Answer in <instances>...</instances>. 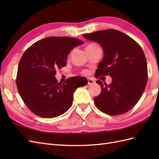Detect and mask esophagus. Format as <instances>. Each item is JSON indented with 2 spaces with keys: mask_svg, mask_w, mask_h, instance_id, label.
<instances>
[{
  "mask_svg": "<svg viewBox=\"0 0 159 159\" xmlns=\"http://www.w3.org/2000/svg\"><path fill=\"white\" fill-rule=\"evenodd\" d=\"M94 83H95V81H94L93 79H90V78L87 79V83H88V85H92V84H93Z\"/></svg>",
  "mask_w": 159,
  "mask_h": 159,
  "instance_id": "esophagus-1",
  "label": "esophagus"
}]
</instances>
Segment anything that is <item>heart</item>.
<instances>
[{
	"label": "heart",
	"instance_id": "b5f03b06",
	"mask_svg": "<svg viewBox=\"0 0 159 159\" xmlns=\"http://www.w3.org/2000/svg\"><path fill=\"white\" fill-rule=\"evenodd\" d=\"M95 46H98L96 45V44H94V43H89V44L86 46L85 49L89 48H92V47H95Z\"/></svg>",
	"mask_w": 159,
	"mask_h": 159
}]
</instances>
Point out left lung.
I'll return each instance as SVG.
<instances>
[{
    "label": "left lung",
    "mask_w": 159,
    "mask_h": 159,
    "mask_svg": "<svg viewBox=\"0 0 159 159\" xmlns=\"http://www.w3.org/2000/svg\"><path fill=\"white\" fill-rule=\"evenodd\" d=\"M83 36L102 46L104 57L98 66L96 76L109 75V85L100 80L99 96L93 98L98 109L111 116L128 112L138 101L146 88L148 67L142 48L125 33L106 29Z\"/></svg>",
    "instance_id": "obj_1"
}]
</instances>
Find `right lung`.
<instances>
[{
	"mask_svg": "<svg viewBox=\"0 0 159 159\" xmlns=\"http://www.w3.org/2000/svg\"><path fill=\"white\" fill-rule=\"evenodd\" d=\"M83 43L68 37H48L33 43L23 54L17 88L24 102L36 116L53 118L63 114L72 105L75 90L87 84L85 79V83L77 81L80 76L69 78L63 83L55 78L56 70L67 65L71 50Z\"/></svg>",
	"mask_w": 159,
	"mask_h": 159,
	"instance_id": "1",
	"label": "right lung"
}]
</instances>
